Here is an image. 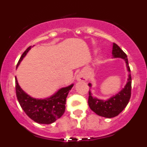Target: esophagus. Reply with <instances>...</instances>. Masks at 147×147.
I'll use <instances>...</instances> for the list:
<instances>
[{
  "label": "esophagus",
  "mask_w": 147,
  "mask_h": 147,
  "mask_svg": "<svg viewBox=\"0 0 147 147\" xmlns=\"http://www.w3.org/2000/svg\"><path fill=\"white\" fill-rule=\"evenodd\" d=\"M76 80L79 82H86L87 78L85 76V74L84 72L79 73V74L76 76Z\"/></svg>",
  "instance_id": "esophagus-1"
}]
</instances>
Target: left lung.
<instances>
[{
	"label": "left lung",
	"instance_id": "obj_1",
	"mask_svg": "<svg viewBox=\"0 0 147 147\" xmlns=\"http://www.w3.org/2000/svg\"><path fill=\"white\" fill-rule=\"evenodd\" d=\"M112 54L113 58H120L124 59L125 62L127 70L129 73L125 86L119 93L106 100L98 99L96 97L93 96L90 90H89V97H88V105L90 108L97 115L108 119L117 116L127 107L131 96V84H132L130 68L128 63L127 54L115 43L113 44ZM88 85L91 88V83H89Z\"/></svg>",
	"mask_w": 147,
	"mask_h": 147
}]
</instances>
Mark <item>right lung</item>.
Listing matches in <instances>:
<instances>
[{"mask_svg": "<svg viewBox=\"0 0 147 147\" xmlns=\"http://www.w3.org/2000/svg\"><path fill=\"white\" fill-rule=\"evenodd\" d=\"M32 49L29 46L22 54L17 67L20 64L27 53ZM74 86V84L59 89L51 96L45 98H33L27 94L18 84L15 77L16 95L20 107L27 115L34 121L38 124H50L54 123L62 116L65 110L66 98L67 94Z\"/></svg>", "mask_w": 147, "mask_h": 147, "instance_id": "obj_1", "label": "right lung"}]
</instances>
